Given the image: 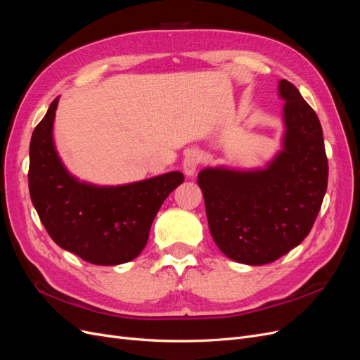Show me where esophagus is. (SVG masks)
<instances>
[{
  "mask_svg": "<svg viewBox=\"0 0 360 360\" xmlns=\"http://www.w3.org/2000/svg\"><path fill=\"white\" fill-rule=\"evenodd\" d=\"M201 162V153L198 150H188L183 159V171L188 177H193Z\"/></svg>",
  "mask_w": 360,
  "mask_h": 360,
  "instance_id": "obj_1",
  "label": "esophagus"
}]
</instances>
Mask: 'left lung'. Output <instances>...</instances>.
Returning a JSON list of instances; mask_svg holds the SVG:
<instances>
[{
  "instance_id": "left-lung-1",
  "label": "left lung",
  "mask_w": 360,
  "mask_h": 360,
  "mask_svg": "<svg viewBox=\"0 0 360 360\" xmlns=\"http://www.w3.org/2000/svg\"><path fill=\"white\" fill-rule=\"evenodd\" d=\"M284 135L263 168L207 167L198 174L210 234L221 252L263 266L285 255L311 231L328 189V158L317 114L281 79Z\"/></svg>"
}]
</instances>
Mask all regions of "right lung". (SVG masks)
Returning <instances> with one entry per match:
<instances>
[{
    "label": "right lung",
    "instance_id": "obj_1",
    "mask_svg": "<svg viewBox=\"0 0 360 360\" xmlns=\"http://www.w3.org/2000/svg\"><path fill=\"white\" fill-rule=\"evenodd\" d=\"M58 97L30 143V197L43 226L60 248L91 264L117 266L136 258L168 195L183 183L171 171L134 183L101 186L75 177L53 143Z\"/></svg>",
    "mask_w": 360,
    "mask_h": 360
}]
</instances>
